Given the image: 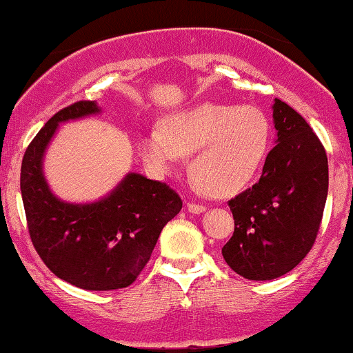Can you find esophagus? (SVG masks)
Masks as SVG:
<instances>
[{
  "label": "esophagus",
  "mask_w": 353,
  "mask_h": 353,
  "mask_svg": "<svg viewBox=\"0 0 353 353\" xmlns=\"http://www.w3.org/2000/svg\"><path fill=\"white\" fill-rule=\"evenodd\" d=\"M188 210L192 212V214H202L205 210V207L201 205V203H195V202H188Z\"/></svg>",
  "instance_id": "obj_1"
}]
</instances>
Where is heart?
I'll return each mask as SVG.
<instances>
[{
	"mask_svg": "<svg viewBox=\"0 0 353 353\" xmlns=\"http://www.w3.org/2000/svg\"><path fill=\"white\" fill-rule=\"evenodd\" d=\"M271 143V123L256 107L203 103L165 117L148 131L139 152L154 171L164 172L192 154L190 174L203 190L228 195L254 179Z\"/></svg>",
	"mask_w": 353,
	"mask_h": 353,
	"instance_id": "1",
	"label": "heart"
}]
</instances>
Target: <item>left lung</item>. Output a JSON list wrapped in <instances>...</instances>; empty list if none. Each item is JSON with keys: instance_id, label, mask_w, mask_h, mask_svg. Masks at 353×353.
Returning <instances> with one entry per match:
<instances>
[{"instance_id": "left-lung-1", "label": "left lung", "mask_w": 353, "mask_h": 353, "mask_svg": "<svg viewBox=\"0 0 353 353\" xmlns=\"http://www.w3.org/2000/svg\"><path fill=\"white\" fill-rule=\"evenodd\" d=\"M276 146L260 181L228 201L235 232L222 254L236 274L270 281L290 273L316 241L329 189L324 146L307 121L274 99Z\"/></svg>"}]
</instances>
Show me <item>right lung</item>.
Here are the masks:
<instances>
[{
    "label": "right lung",
    "mask_w": 353,
    "mask_h": 353,
    "mask_svg": "<svg viewBox=\"0 0 353 353\" xmlns=\"http://www.w3.org/2000/svg\"><path fill=\"white\" fill-rule=\"evenodd\" d=\"M100 113L95 101H77L46 123L24 152L21 194L32 245L63 281L88 291L130 286L150 261L164 225L182 209L176 190L128 172L100 201L72 203L52 194L44 171L46 150L61 123Z\"/></svg>",
    "instance_id": "1"
}]
</instances>
